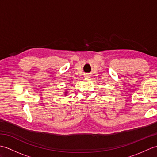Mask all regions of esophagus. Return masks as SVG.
<instances>
[{"mask_svg": "<svg viewBox=\"0 0 157 157\" xmlns=\"http://www.w3.org/2000/svg\"><path fill=\"white\" fill-rule=\"evenodd\" d=\"M86 77H89V76H88V75H86Z\"/></svg>", "mask_w": 157, "mask_h": 157, "instance_id": "1", "label": "esophagus"}]
</instances>
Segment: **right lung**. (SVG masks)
<instances>
[{
	"instance_id": "right-lung-1",
	"label": "right lung",
	"mask_w": 157,
	"mask_h": 157,
	"mask_svg": "<svg viewBox=\"0 0 157 157\" xmlns=\"http://www.w3.org/2000/svg\"><path fill=\"white\" fill-rule=\"evenodd\" d=\"M67 92H65V95L67 94Z\"/></svg>"
}]
</instances>
